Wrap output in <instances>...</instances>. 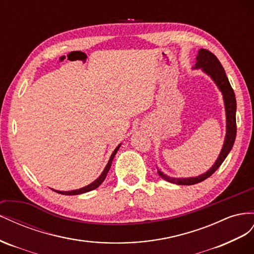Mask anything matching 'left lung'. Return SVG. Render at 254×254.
I'll list each match as a JSON object with an SVG mask.
<instances>
[{
	"label": "left lung",
	"mask_w": 254,
	"mask_h": 254,
	"mask_svg": "<svg viewBox=\"0 0 254 254\" xmlns=\"http://www.w3.org/2000/svg\"><path fill=\"white\" fill-rule=\"evenodd\" d=\"M194 69L201 68L202 71L205 72L207 75L212 77L215 84L218 86L219 90L222 92L224 107H226V116H227V134L224 138V143L222 146L221 152L217 158L215 164L212 166V168L201 176L195 178H170L168 176L157 169V173L159 177L164 180L168 181L170 183L178 184V185H193L202 182L205 179L211 177L213 173L220 167V165L223 163L224 159L230 153V151L233 148V144L236 137V99L233 88H232L229 79L226 75V71L221 66L218 59L208 50L200 49L197 56V63H195ZM157 168V167H156Z\"/></svg>",
	"instance_id": "8db88e82"
}]
</instances>
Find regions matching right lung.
I'll use <instances>...</instances> for the list:
<instances>
[{"instance_id":"obj_1","label":"right lung","mask_w":254,"mask_h":254,"mask_svg":"<svg viewBox=\"0 0 254 254\" xmlns=\"http://www.w3.org/2000/svg\"><path fill=\"white\" fill-rule=\"evenodd\" d=\"M120 146H121V144H119V146L115 149V151L113 152V154H112V156H111V158H110V161H108V163H107V165H106L105 169L103 170V172H102V173H101V176H100V177L95 181V182H92L91 184L87 185V186H85V187H83V188H79V190H70V191H60V190H54V191H56V192H59V193H62V194L74 195V194L84 193V192H87V191H90V190H96V188H97V187H99L101 184H102V182H103V181L105 180V178H106V176H107V172L110 171V169H111V166H112V163H113V159H114V157H115L116 153H117V151H118V149L120 148Z\"/></svg>"}]
</instances>
